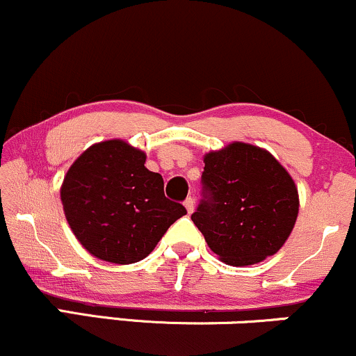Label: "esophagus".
Returning <instances> with one entry per match:
<instances>
[{"label":"esophagus","instance_id":"1","mask_svg":"<svg viewBox=\"0 0 356 356\" xmlns=\"http://www.w3.org/2000/svg\"><path fill=\"white\" fill-rule=\"evenodd\" d=\"M185 208H186L188 213H193V210H195V200L193 198H186L185 200Z\"/></svg>","mask_w":356,"mask_h":356}]
</instances>
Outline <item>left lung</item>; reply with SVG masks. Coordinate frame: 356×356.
Returning a JSON list of instances; mask_svg holds the SVG:
<instances>
[{"label":"left lung","instance_id":"8db88e82","mask_svg":"<svg viewBox=\"0 0 356 356\" xmlns=\"http://www.w3.org/2000/svg\"><path fill=\"white\" fill-rule=\"evenodd\" d=\"M203 200L191 220L227 265L248 266L285 245L298 216V190L273 154L235 141L204 154Z\"/></svg>","mask_w":356,"mask_h":356}]
</instances>
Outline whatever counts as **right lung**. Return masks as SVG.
<instances>
[{
  "mask_svg": "<svg viewBox=\"0 0 356 356\" xmlns=\"http://www.w3.org/2000/svg\"><path fill=\"white\" fill-rule=\"evenodd\" d=\"M146 154L123 140L83 152L60 190L71 232L103 261L129 265L148 257L166 229L186 210L165 196L160 173L145 166Z\"/></svg>",
  "mask_w": 356,
  "mask_h": 356,
  "instance_id": "obj_1",
  "label": "right lung"
}]
</instances>
